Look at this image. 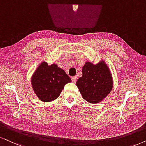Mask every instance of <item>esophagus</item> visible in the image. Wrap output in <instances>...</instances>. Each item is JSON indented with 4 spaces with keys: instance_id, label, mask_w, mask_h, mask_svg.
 <instances>
[{
    "instance_id": "esophagus-1",
    "label": "esophagus",
    "mask_w": 146,
    "mask_h": 146,
    "mask_svg": "<svg viewBox=\"0 0 146 146\" xmlns=\"http://www.w3.org/2000/svg\"><path fill=\"white\" fill-rule=\"evenodd\" d=\"M77 80V76H74V77H72V82L74 83V84H75V83H76Z\"/></svg>"
}]
</instances>
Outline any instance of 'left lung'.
<instances>
[{"mask_svg":"<svg viewBox=\"0 0 146 146\" xmlns=\"http://www.w3.org/2000/svg\"><path fill=\"white\" fill-rule=\"evenodd\" d=\"M82 77L76 83L83 98L96 104L105 98L112 88L110 70L104 61L94 64L87 62L82 69Z\"/></svg>","mask_w":146,"mask_h":146,"instance_id":"1","label":"left lung"}]
</instances>
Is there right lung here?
<instances>
[{
    "label": "right lung",
    "instance_id": "right-lung-1",
    "mask_svg": "<svg viewBox=\"0 0 146 146\" xmlns=\"http://www.w3.org/2000/svg\"><path fill=\"white\" fill-rule=\"evenodd\" d=\"M71 82L64 70L55 64L48 65L46 62L40 64L32 78L33 90L38 98L45 102L56 99L64 86Z\"/></svg>",
    "mask_w": 146,
    "mask_h": 146
}]
</instances>
